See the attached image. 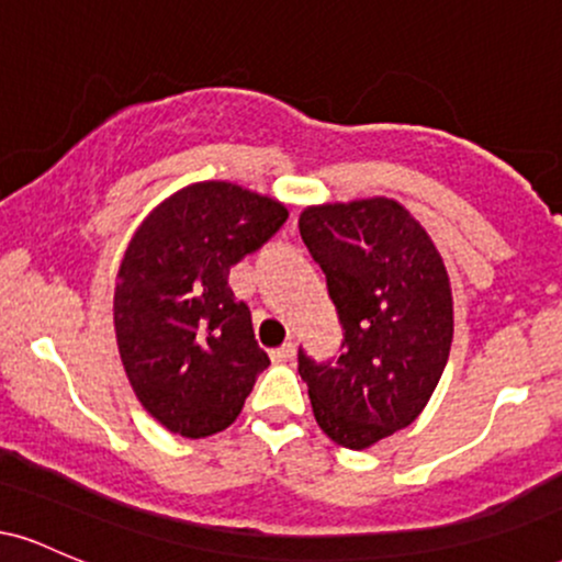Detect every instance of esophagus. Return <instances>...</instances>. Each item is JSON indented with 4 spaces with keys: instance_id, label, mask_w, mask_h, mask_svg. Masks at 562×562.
<instances>
[{
    "instance_id": "obj_1",
    "label": "esophagus",
    "mask_w": 562,
    "mask_h": 562,
    "mask_svg": "<svg viewBox=\"0 0 562 562\" xmlns=\"http://www.w3.org/2000/svg\"><path fill=\"white\" fill-rule=\"evenodd\" d=\"M293 357H295V344H285V346L274 348V351H272V362H277V364H285Z\"/></svg>"
}]
</instances>
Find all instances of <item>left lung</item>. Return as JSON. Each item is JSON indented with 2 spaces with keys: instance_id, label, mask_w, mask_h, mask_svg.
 Here are the masks:
<instances>
[{
  "instance_id": "left-lung-1",
  "label": "left lung",
  "mask_w": 562,
  "mask_h": 562,
  "mask_svg": "<svg viewBox=\"0 0 562 562\" xmlns=\"http://www.w3.org/2000/svg\"><path fill=\"white\" fill-rule=\"evenodd\" d=\"M299 229L344 327L340 357L299 351V372L319 428L340 447L370 449L415 423L443 375L454 335L447 267L391 198L308 205Z\"/></svg>"
}]
</instances>
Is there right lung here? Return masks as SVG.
<instances>
[{"label":"right lung","mask_w":562,"mask_h":562,"mask_svg":"<svg viewBox=\"0 0 562 562\" xmlns=\"http://www.w3.org/2000/svg\"><path fill=\"white\" fill-rule=\"evenodd\" d=\"M285 218L280 200L195 182L156 205L128 240L115 274V340L139 404L171 434L229 428L269 367L227 277Z\"/></svg>","instance_id":"add662e5"}]
</instances>
